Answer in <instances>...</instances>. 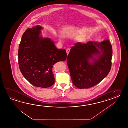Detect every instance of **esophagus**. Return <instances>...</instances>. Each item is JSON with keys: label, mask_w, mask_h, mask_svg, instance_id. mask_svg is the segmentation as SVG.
<instances>
[{"label": "esophagus", "mask_w": 128, "mask_h": 128, "mask_svg": "<svg viewBox=\"0 0 128 128\" xmlns=\"http://www.w3.org/2000/svg\"><path fill=\"white\" fill-rule=\"evenodd\" d=\"M70 51V48H67V49H66V53H67V55L68 54Z\"/></svg>", "instance_id": "1"}]
</instances>
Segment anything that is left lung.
<instances>
[{
	"label": "left lung",
	"mask_w": 128,
	"mask_h": 128,
	"mask_svg": "<svg viewBox=\"0 0 128 128\" xmlns=\"http://www.w3.org/2000/svg\"><path fill=\"white\" fill-rule=\"evenodd\" d=\"M112 54V47L108 39L75 44L67 58L73 84L79 89H87L98 84L110 71Z\"/></svg>",
	"instance_id": "obj_1"
}]
</instances>
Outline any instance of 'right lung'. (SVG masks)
I'll return each instance as SVG.
<instances>
[{"instance_id": "obj_1", "label": "right lung", "mask_w": 128, "mask_h": 128, "mask_svg": "<svg viewBox=\"0 0 128 128\" xmlns=\"http://www.w3.org/2000/svg\"><path fill=\"white\" fill-rule=\"evenodd\" d=\"M42 27L28 28L23 34L18 49V63L22 75L31 84L47 88L54 83L53 65L65 61L64 49H58L51 39L41 36Z\"/></svg>"}]
</instances>
